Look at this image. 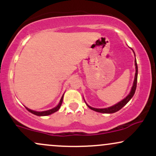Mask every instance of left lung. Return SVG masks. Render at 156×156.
<instances>
[{"label":"left lung","instance_id":"8db88e82","mask_svg":"<svg viewBox=\"0 0 156 156\" xmlns=\"http://www.w3.org/2000/svg\"><path fill=\"white\" fill-rule=\"evenodd\" d=\"M133 53H134V51H133ZM134 54H135V53H134ZM135 65H136V74H135V78H134L133 85V87H132L131 91H130V94H128V95L127 96L124 100H122V101L119 102V103H118L117 104L113 105V106H112V107H109V108H92V107L89 106V105H87V106H88L89 108H91L93 111H95V112H100V113H104V114H112V113H115V112H118L119 110H120V109L122 108L123 106H125V105L128 103V101L131 99L132 97L133 96L134 93H135V92H136V89L138 67H137L136 61V60H135Z\"/></svg>","mask_w":156,"mask_h":156}]
</instances>
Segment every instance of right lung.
<instances>
[{
    "instance_id": "obj_1",
    "label": "right lung",
    "mask_w": 156,
    "mask_h": 156,
    "mask_svg": "<svg viewBox=\"0 0 156 156\" xmlns=\"http://www.w3.org/2000/svg\"><path fill=\"white\" fill-rule=\"evenodd\" d=\"M62 101H63V96H62V98H61V101L59 102V103H58V105H57L56 107H55L54 108L51 109V110L45 111V112H35V111L31 110V109H29L28 108H26V109L29 112H31V113H32V114H35V115H37V116H48V115H50V114H53V113L57 112V111L60 108L61 105H62Z\"/></svg>"
}]
</instances>
